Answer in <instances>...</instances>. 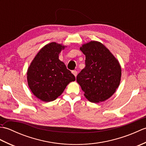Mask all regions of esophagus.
Returning <instances> with one entry per match:
<instances>
[{"mask_svg": "<svg viewBox=\"0 0 146 146\" xmlns=\"http://www.w3.org/2000/svg\"><path fill=\"white\" fill-rule=\"evenodd\" d=\"M72 73L73 74L74 76H75V77L76 76V75H77V71H76V70H73V71H72Z\"/></svg>", "mask_w": 146, "mask_h": 146, "instance_id": "esophagus-1", "label": "esophagus"}]
</instances>
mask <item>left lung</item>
Segmentation results:
<instances>
[{
  "mask_svg": "<svg viewBox=\"0 0 146 146\" xmlns=\"http://www.w3.org/2000/svg\"><path fill=\"white\" fill-rule=\"evenodd\" d=\"M85 55V68L76 82L90 102L99 103L112 96L119 87L122 70L117 59L102 43L92 41L80 48Z\"/></svg>",
  "mask_w": 146,
  "mask_h": 146,
  "instance_id": "8db88e82",
  "label": "left lung"
}]
</instances>
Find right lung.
Masks as SVG:
<instances>
[{"label":"right lung","mask_w":146,"mask_h":146,"mask_svg":"<svg viewBox=\"0 0 146 146\" xmlns=\"http://www.w3.org/2000/svg\"><path fill=\"white\" fill-rule=\"evenodd\" d=\"M66 46L55 42L48 43L40 49L27 71L28 86L33 95L40 100L49 102L56 100L75 77L59 54Z\"/></svg>","instance_id":"1"}]
</instances>
